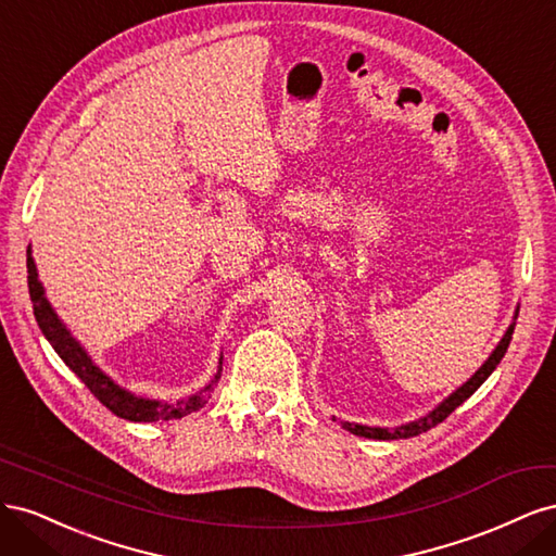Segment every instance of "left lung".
Returning a JSON list of instances; mask_svg holds the SVG:
<instances>
[{
	"label": "left lung",
	"mask_w": 556,
	"mask_h": 556,
	"mask_svg": "<svg viewBox=\"0 0 556 556\" xmlns=\"http://www.w3.org/2000/svg\"><path fill=\"white\" fill-rule=\"evenodd\" d=\"M519 315V308H515V315H513V323L510 327L506 329V333H503V339L498 341V345L492 350V355L484 359V364L478 368V371L470 376L462 387H457L447 399H443L439 406H435L433 410H429L427 415L413 419V422H406V425H399V427H368V425H357V422H341V427L350 433L355 435H362V439H374V441H399V439H413V435H419L429 431L431 427L441 425L443 419L454 410L459 408L462 403L473 394L478 387L492 376L494 368L498 366V362L503 359V355H506V350L510 345V339H513V331H515V319ZM336 419V417H333Z\"/></svg>",
	"instance_id": "1"
}]
</instances>
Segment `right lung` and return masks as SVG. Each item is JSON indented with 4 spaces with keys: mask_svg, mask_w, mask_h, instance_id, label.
<instances>
[{
    "mask_svg": "<svg viewBox=\"0 0 556 556\" xmlns=\"http://www.w3.org/2000/svg\"><path fill=\"white\" fill-rule=\"evenodd\" d=\"M27 288L39 329L48 339V343L53 345L60 359L80 378V382H86L88 390L117 417L129 419V422H157V419H178L197 413L208 403L211 392L215 390V384L223 374V355L220 362H217V371L213 374V378L190 396L178 401L139 396L131 390H125L123 384H117L109 374H104L102 368L94 364V359L88 355V350L80 345V341L70 331V327L62 323L55 308L50 306V301L46 299L43 282L39 280L35 257H31V248H27Z\"/></svg>",
    "mask_w": 556,
    "mask_h": 556,
    "instance_id": "1",
    "label": "right lung"
}]
</instances>
